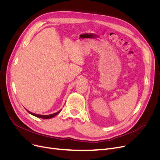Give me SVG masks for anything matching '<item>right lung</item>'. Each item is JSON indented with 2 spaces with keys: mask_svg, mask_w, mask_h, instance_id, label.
<instances>
[{
  "mask_svg": "<svg viewBox=\"0 0 160 160\" xmlns=\"http://www.w3.org/2000/svg\"><path fill=\"white\" fill-rule=\"evenodd\" d=\"M61 110L58 111V112L56 113H52V114H50V115H38V114H36V113H33L27 110V112L30 113L31 115H33V116H36L37 117H39V118H41V119H50V118H52V117H54V116H56V115H58L59 113L60 112Z\"/></svg>",
  "mask_w": 160,
  "mask_h": 160,
  "instance_id": "obj_1",
  "label": "right lung"
}]
</instances>
